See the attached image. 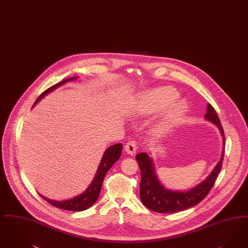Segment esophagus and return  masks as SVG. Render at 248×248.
<instances>
[{
  "mask_svg": "<svg viewBox=\"0 0 248 248\" xmlns=\"http://www.w3.org/2000/svg\"><path fill=\"white\" fill-rule=\"evenodd\" d=\"M125 152L129 155H135L137 152V144L136 141L134 140H130L128 143H126L125 147H124Z\"/></svg>",
  "mask_w": 248,
  "mask_h": 248,
  "instance_id": "esophagus-1",
  "label": "esophagus"
}]
</instances>
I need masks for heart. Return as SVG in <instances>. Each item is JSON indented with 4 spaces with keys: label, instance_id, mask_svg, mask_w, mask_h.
I'll use <instances>...</instances> for the list:
<instances>
[{
    "label": "heart",
    "instance_id": "obj_1",
    "mask_svg": "<svg viewBox=\"0 0 248 248\" xmlns=\"http://www.w3.org/2000/svg\"><path fill=\"white\" fill-rule=\"evenodd\" d=\"M178 96V91L170 86L144 91L136 99L131 114L135 118H145L165 108L151 127L154 136H164L177 126L188 111V104L185 99L175 100Z\"/></svg>",
    "mask_w": 248,
    "mask_h": 248
}]
</instances>
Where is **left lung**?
Listing matches in <instances>:
<instances>
[{
  "label": "left lung",
  "mask_w": 248,
  "mask_h": 248,
  "mask_svg": "<svg viewBox=\"0 0 248 248\" xmlns=\"http://www.w3.org/2000/svg\"><path fill=\"white\" fill-rule=\"evenodd\" d=\"M205 119L214 124L218 127L223 141V148L221 157L217 165L210 172L207 178L200 184L189 190L176 191L165 188L159 182L156 174L155 165L152 157L149 156L146 152L139 153L136 156L139 162V168L141 170V182H140V200L150 210L159 213H173L183 211L186 208H192L198 205L204 198L207 197L208 192L214 186L216 178L221 170L224 147H225V137L222 126L218 119V114L214 108L208 103L207 113Z\"/></svg>",
  "instance_id": "1"
}]
</instances>
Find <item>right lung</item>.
Here are the masks:
<instances>
[{
	"mask_svg": "<svg viewBox=\"0 0 248 248\" xmlns=\"http://www.w3.org/2000/svg\"><path fill=\"white\" fill-rule=\"evenodd\" d=\"M77 78H71L63 80L58 84L52 86L51 88L47 89L46 91H44L40 95V97L35 101L33 106H35L40 101V99L44 98L50 92H52L53 90L59 88L62 85H63V84H65L69 81L77 79ZM122 150H123V145L122 144L112 145L105 150V152L102 156V159L100 160L99 168L97 170L95 177L93 179V181L91 182V184L89 185V187L86 189L82 194H80L75 198H70L67 200H62V201L49 199V198H45L41 195H40V197L43 199H45L47 202H49L50 205H52L56 208L64 209V210L83 211V210H86L87 208H90L92 205H94L96 203L97 199L99 198V192H100L104 177H105V175L108 172L109 169L111 168L112 165L120 159L121 154H122Z\"/></svg>",
	"mask_w": 248,
	"mask_h": 248,
	"instance_id": "1",
	"label": "right lung"
}]
</instances>
